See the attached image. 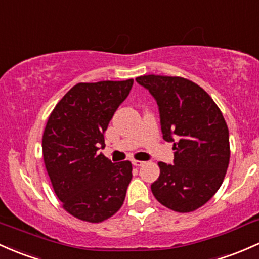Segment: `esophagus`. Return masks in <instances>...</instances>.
Here are the masks:
<instances>
[{"instance_id": "34e87169", "label": "esophagus", "mask_w": 259, "mask_h": 259, "mask_svg": "<svg viewBox=\"0 0 259 259\" xmlns=\"http://www.w3.org/2000/svg\"><path fill=\"white\" fill-rule=\"evenodd\" d=\"M132 164L136 166H142L144 164V162H142V160H132Z\"/></svg>"}]
</instances>
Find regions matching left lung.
<instances>
[{"instance_id": "left-lung-1", "label": "left lung", "mask_w": 259, "mask_h": 259, "mask_svg": "<svg viewBox=\"0 0 259 259\" xmlns=\"http://www.w3.org/2000/svg\"><path fill=\"white\" fill-rule=\"evenodd\" d=\"M136 81L157 101L163 138L175 151L173 164L158 163L153 195L177 212L196 210L215 195L229 166L224 116L204 89L184 77L143 75Z\"/></svg>"}]
</instances>
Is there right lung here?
<instances>
[{"instance_id": "right-lung-1", "label": "right lung", "mask_w": 259, "mask_h": 259, "mask_svg": "<svg viewBox=\"0 0 259 259\" xmlns=\"http://www.w3.org/2000/svg\"><path fill=\"white\" fill-rule=\"evenodd\" d=\"M133 79L76 84L57 104L41 140L44 164L63 207L75 218L101 222L122 206L132 179L128 160L112 163L104 133Z\"/></svg>"}]
</instances>
